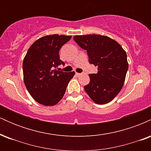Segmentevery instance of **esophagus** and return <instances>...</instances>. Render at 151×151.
<instances>
[{"label":"esophagus","instance_id":"34e87169","mask_svg":"<svg viewBox=\"0 0 151 151\" xmlns=\"http://www.w3.org/2000/svg\"><path fill=\"white\" fill-rule=\"evenodd\" d=\"M81 74V73H78V72H76V75L77 76H80Z\"/></svg>","mask_w":151,"mask_h":151}]
</instances>
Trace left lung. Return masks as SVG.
Returning a JSON list of instances; mask_svg holds the SVG:
<instances>
[{
    "label": "left lung",
    "mask_w": 151,
    "mask_h": 151,
    "mask_svg": "<svg viewBox=\"0 0 151 151\" xmlns=\"http://www.w3.org/2000/svg\"><path fill=\"white\" fill-rule=\"evenodd\" d=\"M74 40L86 50L89 62L98 67L89 74L90 81L84 90L97 104L111 101L120 92L129 68L125 50L116 41L100 35H75Z\"/></svg>",
    "instance_id": "obj_1"
}]
</instances>
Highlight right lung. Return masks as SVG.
Instances as JSON below:
<instances>
[{
    "label": "right lung",
    "instance_id": "1",
    "mask_svg": "<svg viewBox=\"0 0 151 151\" xmlns=\"http://www.w3.org/2000/svg\"><path fill=\"white\" fill-rule=\"evenodd\" d=\"M71 37L62 35L44 36L27 50L22 63L24 82L32 97L41 104H57L75 74L57 70L59 65H65L59 51Z\"/></svg>",
    "mask_w": 151,
    "mask_h": 151
}]
</instances>
